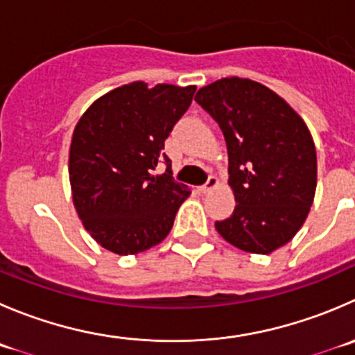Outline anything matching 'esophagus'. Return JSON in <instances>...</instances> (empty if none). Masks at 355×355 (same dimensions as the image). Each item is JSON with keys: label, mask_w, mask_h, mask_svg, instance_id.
<instances>
[{"label": "esophagus", "mask_w": 355, "mask_h": 355, "mask_svg": "<svg viewBox=\"0 0 355 355\" xmlns=\"http://www.w3.org/2000/svg\"><path fill=\"white\" fill-rule=\"evenodd\" d=\"M216 185H218V178L216 177H213V175H209L208 177V180H206V184L205 185H201V192H209L211 191V189H215Z\"/></svg>", "instance_id": "34e87169"}]
</instances>
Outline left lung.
<instances>
[{"label": "left lung", "mask_w": 355, "mask_h": 355, "mask_svg": "<svg viewBox=\"0 0 355 355\" xmlns=\"http://www.w3.org/2000/svg\"><path fill=\"white\" fill-rule=\"evenodd\" d=\"M218 123L229 153L236 208L215 222L227 243L269 254L300 230L318 184L314 140L304 119L257 81L223 78L196 94Z\"/></svg>", "instance_id": "8db88e82"}]
</instances>
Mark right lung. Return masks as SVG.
I'll list each match as a JSON object with an SVG mask.
<instances>
[{
	"label": "right lung",
	"mask_w": 355,
	"mask_h": 355,
	"mask_svg": "<svg viewBox=\"0 0 355 355\" xmlns=\"http://www.w3.org/2000/svg\"><path fill=\"white\" fill-rule=\"evenodd\" d=\"M196 86L137 81L98 98L72 133L69 180L83 225L105 250L135 254L159 244L189 198L175 182L164 140L187 112ZM163 160L167 170L153 175Z\"/></svg>",
	"instance_id": "1"
}]
</instances>
